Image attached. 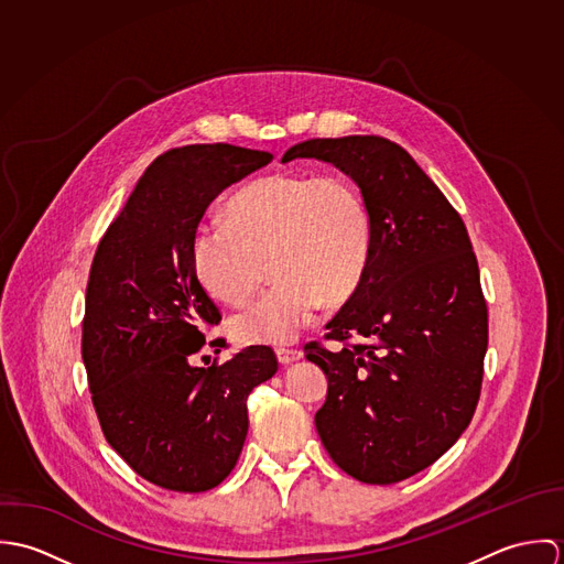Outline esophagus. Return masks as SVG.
<instances>
[{
    "mask_svg": "<svg viewBox=\"0 0 564 564\" xmlns=\"http://www.w3.org/2000/svg\"><path fill=\"white\" fill-rule=\"evenodd\" d=\"M275 356L280 360V365H291V362H297L304 358V351L302 349H293V347H278L275 349Z\"/></svg>",
    "mask_w": 564,
    "mask_h": 564,
    "instance_id": "34e87169",
    "label": "esophagus"
}]
</instances>
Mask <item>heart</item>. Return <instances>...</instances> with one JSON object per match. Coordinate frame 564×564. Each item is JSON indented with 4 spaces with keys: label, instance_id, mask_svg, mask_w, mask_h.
<instances>
[{
    "label": "heart",
    "instance_id": "b5f03b06",
    "mask_svg": "<svg viewBox=\"0 0 564 564\" xmlns=\"http://www.w3.org/2000/svg\"><path fill=\"white\" fill-rule=\"evenodd\" d=\"M228 213L197 226L191 258L204 289L226 304L245 302L271 262L275 284L230 319L241 343L293 340L323 297H349L369 267L373 217L347 175H267L237 191Z\"/></svg>",
    "mask_w": 564,
    "mask_h": 564
}]
</instances>
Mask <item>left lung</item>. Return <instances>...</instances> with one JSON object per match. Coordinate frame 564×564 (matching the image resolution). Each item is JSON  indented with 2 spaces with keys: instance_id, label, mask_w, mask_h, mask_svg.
<instances>
[{
  "instance_id": "obj_1",
  "label": "left lung",
  "mask_w": 564,
  "mask_h": 564,
  "mask_svg": "<svg viewBox=\"0 0 564 564\" xmlns=\"http://www.w3.org/2000/svg\"><path fill=\"white\" fill-rule=\"evenodd\" d=\"M332 162L373 217L369 267L311 347L327 376L315 425L329 458L365 484H395L438 460L480 400L488 313L467 228L438 186L382 137L311 139L282 161ZM360 335V344H347Z\"/></svg>"
}]
</instances>
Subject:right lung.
Wrapping results in <instances>:
<instances>
[{
	"instance_id": "obj_1",
	"label": "right lung",
	"mask_w": 564,
	"mask_h": 564,
	"mask_svg": "<svg viewBox=\"0 0 564 564\" xmlns=\"http://www.w3.org/2000/svg\"><path fill=\"white\" fill-rule=\"evenodd\" d=\"M273 161L228 143L164 152L97 245L86 284L82 360L110 447L148 482L202 492L224 482L247 436V398L278 371L269 347L191 365L221 313L193 269L210 202Z\"/></svg>"
}]
</instances>
